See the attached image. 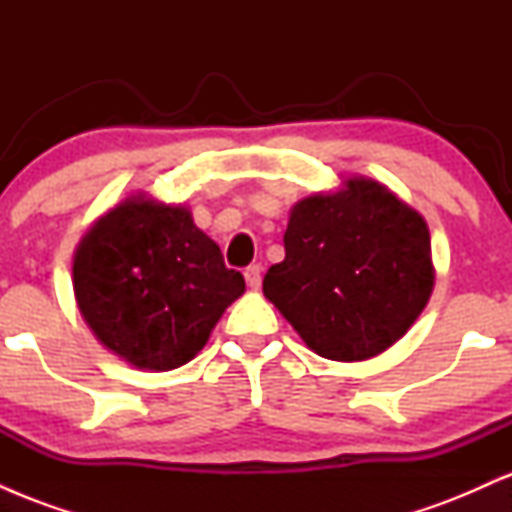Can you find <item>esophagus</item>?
<instances>
[{
	"label": "esophagus",
	"instance_id": "esophagus-1",
	"mask_svg": "<svg viewBox=\"0 0 512 512\" xmlns=\"http://www.w3.org/2000/svg\"><path fill=\"white\" fill-rule=\"evenodd\" d=\"M245 281H248V286L252 291L260 289V284H262V267H260V264H250V267L245 269Z\"/></svg>",
	"mask_w": 512,
	"mask_h": 512
}]
</instances>
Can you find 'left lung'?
<instances>
[{
    "label": "left lung",
    "instance_id": "1",
    "mask_svg": "<svg viewBox=\"0 0 512 512\" xmlns=\"http://www.w3.org/2000/svg\"><path fill=\"white\" fill-rule=\"evenodd\" d=\"M262 291L317 356L366 361L402 339L433 291L424 216L370 178L291 209Z\"/></svg>",
    "mask_w": 512,
    "mask_h": 512
}]
</instances>
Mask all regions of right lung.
Masks as SVG:
<instances>
[{
    "label": "right lung",
    "instance_id": "obj_1",
    "mask_svg": "<svg viewBox=\"0 0 512 512\" xmlns=\"http://www.w3.org/2000/svg\"><path fill=\"white\" fill-rule=\"evenodd\" d=\"M74 296L105 349L144 370H173L207 344L245 279L187 207L127 197L74 252Z\"/></svg>",
    "mask_w": 512,
    "mask_h": 512
}]
</instances>
